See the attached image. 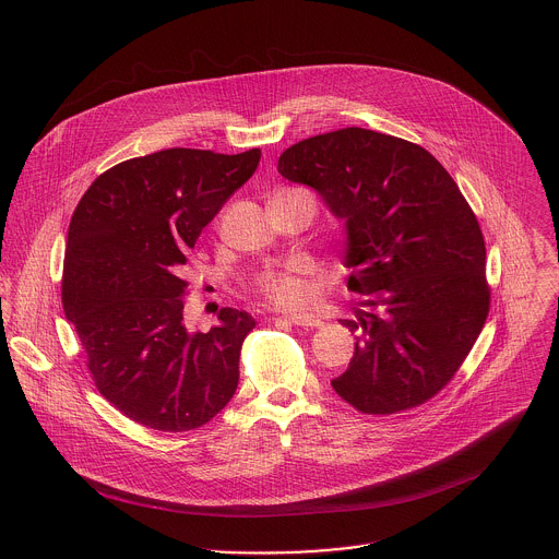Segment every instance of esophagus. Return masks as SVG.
<instances>
[{
	"label": "esophagus",
	"instance_id": "esophagus-1",
	"mask_svg": "<svg viewBox=\"0 0 559 559\" xmlns=\"http://www.w3.org/2000/svg\"><path fill=\"white\" fill-rule=\"evenodd\" d=\"M284 319L293 322V324H297V326H320V322H322L314 314H286Z\"/></svg>",
	"mask_w": 559,
	"mask_h": 559
}]
</instances>
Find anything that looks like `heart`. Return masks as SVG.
I'll use <instances>...</instances> for the list:
<instances>
[{"label": "heart", "instance_id": "obj_1", "mask_svg": "<svg viewBox=\"0 0 559 559\" xmlns=\"http://www.w3.org/2000/svg\"><path fill=\"white\" fill-rule=\"evenodd\" d=\"M258 290L275 306L293 308L312 299V286L306 280V266L295 264L277 271H266L258 277Z\"/></svg>", "mask_w": 559, "mask_h": 559}]
</instances>
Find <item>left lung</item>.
<instances>
[{"label": "left lung", "instance_id": "8db88e82", "mask_svg": "<svg viewBox=\"0 0 559 559\" xmlns=\"http://www.w3.org/2000/svg\"><path fill=\"white\" fill-rule=\"evenodd\" d=\"M277 171L344 222L348 288L364 295L366 310L342 320L357 342L335 394L368 415L439 394L490 304L484 237L454 178L421 146L359 127L290 146Z\"/></svg>", "mask_w": 559, "mask_h": 559}]
</instances>
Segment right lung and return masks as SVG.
Masks as SVG:
<instances>
[{
  "label": "right lung",
  "mask_w": 559,
  "mask_h": 559,
  "mask_svg": "<svg viewBox=\"0 0 559 559\" xmlns=\"http://www.w3.org/2000/svg\"><path fill=\"white\" fill-rule=\"evenodd\" d=\"M258 163V148H167L122 160L90 185L73 213L64 314L98 392L146 428H200L237 392L240 346L255 322L222 308L211 331H189L180 266Z\"/></svg>",
  "instance_id": "obj_1"
}]
</instances>
